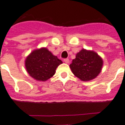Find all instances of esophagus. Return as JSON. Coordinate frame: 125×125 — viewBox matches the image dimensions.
<instances>
[{
    "label": "esophagus",
    "mask_w": 125,
    "mask_h": 125,
    "mask_svg": "<svg viewBox=\"0 0 125 125\" xmlns=\"http://www.w3.org/2000/svg\"><path fill=\"white\" fill-rule=\"evenodd\" d=\"M63 61H64V62L66 63H69V60L68 59V58H65V59L63 60Z\"/></svg>",
    "instance_id": "obj_1"
}]
</instances>
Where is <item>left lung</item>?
<instances>
[{
	"mask_svg": "<svg viewBox=\"0 0 125 125\" xmlns=\"http://www.w3.org/2000/svg\"><path fill=\"white\" fill-rule=\"evenodd\" d=\"M103 60L95 51L83 49L70 65L72 73L83 81H89L100 74Z\"/></svg>",
	"mask_w": 125,
	"mask_h": 125,
	"instance_id": "obj_1",
	"label": "left lung"
}]
</instances>
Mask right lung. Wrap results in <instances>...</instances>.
<instances>
[{
	"instance_id": "add662e5",
	"label": "right lung",
	"mask_w": 125,
	"mask_h": 125,
	"mask_svg": "<svg viewBox=\"0 0 125 125\" xmlns=\"http://www.w3.org/2000/svg\"><path fill=\"white\" fill-rule=\"evenodd\" d=\"M62 61L46 48L35 50L25 60V67L31 77L39 81H46L53 77Z\"/></svg>"
}]
</instances>
